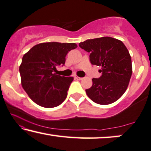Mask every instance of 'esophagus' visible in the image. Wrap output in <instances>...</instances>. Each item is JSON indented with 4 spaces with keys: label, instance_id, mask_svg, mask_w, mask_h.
Listing matches in <instances>:
<instances>
[{
    "label": "esophagus",
    "instance_id": "34e87169",
    "mask_svg": "<svg viewBox=\"0 0 151 151\" xmlns=\"http://www.w3.org/2000/svg\"><path fill=\"white\" fill-rule=\"evenodd\" d=\"M75 78H76V79H77V80H82L83 79L82 77H79V76H76V75L75 76Z\"/></svg>",
    "mask_w": 151,
    "mask_h": 151
}]
</instances>
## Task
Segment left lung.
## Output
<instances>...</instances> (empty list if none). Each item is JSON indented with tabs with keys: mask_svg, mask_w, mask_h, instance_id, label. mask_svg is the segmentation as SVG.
<instances>
[{
	"mask_svg": "<svg viewBox=\"0 0 151 151\" xmlns=\"http://www.w3.org/2000/svg\"><path fill=\"white\" fill-rule=\"evenodd\" d=\"M79 46L90 52L92 64L101 67L102 76L92 78V86L86 90L87 95L100 105L114 103L127 90L132 75L129 50L122 41L111 37L87 40Z\"/></svg>",
	"mask_w": 151,
	"mask_h": 151,
	"instance_id": "8db88e82",
	"label": "left lung"
}]
</instances>
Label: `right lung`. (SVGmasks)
<instances>
[{
  "mask_svg": "<svg viewBox=\"0 0 151 151\" xmlns=\"http://www.w3.org/2000/svg\"><path fill=\"white\" fill-rule=\"evenodd\" d=\"M77 47L75 43L44 42L31 48L19 68L21 84L29 98L46 108L57 107L66 99L73 77L57 75V65H64L65 56Z\"/></svg>",
  "mask_w": 151,
  "mask_h": 151,
  "instance_id": "1",
  "label": "right lung"
}]
</instances>
